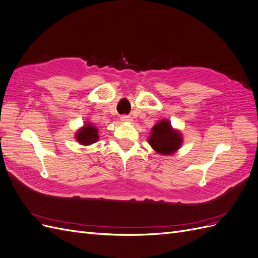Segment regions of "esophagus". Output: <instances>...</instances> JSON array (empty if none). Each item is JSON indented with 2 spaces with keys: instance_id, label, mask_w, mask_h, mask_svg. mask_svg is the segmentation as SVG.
<instances>
[{
  "instance_id": "1",
  "label": "esophagus",
  "mask_w": 258,
  "mask_h": 258,
  "mask_svg": "<svg viewBox=\"0 0 258 258\" xmlns=\"http://www.w3.org/2000/svg\"><path fill=\"white\" fill-rule=\"evenodd\" d=\"M120 120L122 121V122H130L131 120H132V118L130 116H128V115H122L121 117H120Z\"/></svg>"
}]
</instances>
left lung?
Returning a JSON list of instances; mask_svg holds the SVG:
<instances>
[{"instance_id": "8db88e82", "label": "left lung", "mask_w": 258, "mask_h": 258, "mask_svg": "<svg viewBox=\"0 0 258 258\" xmlns=\"http://www.w3.org/2000/svg\"><path fill=\"white\" fill-rule=\"evenodd\" d=\"M148 143L161 155H171L176 152L183 143L179 131L174 130L167 119H162L152 128Z\"/></svg>"}]
</instances>
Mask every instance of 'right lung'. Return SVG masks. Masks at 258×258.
<instances>
[{"label": "right lung", "mask_w": 258, "mask_h": 258, "mask_svg": "<svg viewBox=\"0 0 258 258\" xmlns=\"http://www.w3.org/2000/svg\"><path fill=\"white\" fill-rule=\"evenodd\" d=\"M76 141L81 143L82 145H90L92 143H96L99 140L98 129L93 126V124L86 122L84 127H82L79 131L76 132Z\"/></svg>", "instance_id": "1"}]
</instances>
